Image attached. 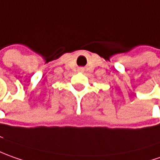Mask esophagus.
I'll return each mask as SVG.
<instances>
[{
  "mask_svg": "<svg viewBox=\"0 0 160 160\" xmlns=\"http://www.w3.org/2000/svg\"><path fill=\"white\" fill-rule=\"evenodd\" d=\"M79 71H80V72H83V71H84V68H80Z\"/></svg>",
  "mask_w": 160,
  "mask_h": 160,
  "instance_id": "obj_1",
  "label": "esophagus"
}]
</instances>
